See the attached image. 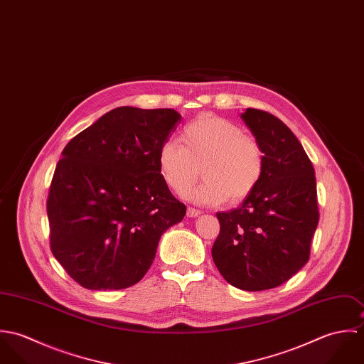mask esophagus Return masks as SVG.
Returning <instances> with one entry per match:
<instances>
[{"label": "esophagus", "instance_id": "34e87169", "mask_svg": "<svg viewBox=\"0 0 364 364\" xmlns=\"http://www.w3.org/2000/svg\"><path fill=\"white\" fill-rule=\"evenodd\" d=\"M186 214H188V217H198V215H200V214H202V211H200V210H198V208H188V210H186Z\"/></svg>", "mask_w": 364, "mask_h": 364}]
</instances>
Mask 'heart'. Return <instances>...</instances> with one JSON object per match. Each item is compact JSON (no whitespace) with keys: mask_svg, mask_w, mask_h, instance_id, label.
I'll return each mask as SVG.
<instances>
[{"mask_svg":"<svg viewBox=\"0 0 364 364\" xmlns=\"http://www.w3.org/2000/svg\"><path fill=\"white\" fill-rule=\"evenodd\" d=\"M156 165L165 185L178 195L188 192L202 173L205 181L193 193L195 200L237 205L258 188L266 159L259 141L237 123L202 114L183 127L179 144L161 146Z\"/></svg>","mask_w":364,"mask_h":364,"instance_id":"obj_1","label":"heart"}]
</instances>
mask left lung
<instances>
[{
	"label": "left lung",
	"instance_id": "8db88e82",
	"mask_svg": "<svg viewBox=\"0 0 364 364\" xmlns=\"http://www.w3.org/2000/svg\"><path fill=\"white\" fill-rule=\"evenodd\" d=\"M241 117L263 149L264 173L240 208L217 213L211 255L231 286L260 291L283 284L310 259L316 182L301 143L280 119L252 107Z\"/></svg>",
	"mask_w": 364,
	"mask_h": 364
}]
</instances>
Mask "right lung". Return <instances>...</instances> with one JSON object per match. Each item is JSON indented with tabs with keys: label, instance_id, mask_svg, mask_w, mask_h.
Segmentation results:
<instances>
[{
	"label": "right lung",
	"instance_id": "right-lung-1",
	"mask_svg": "<svg viewBox=\"0 0 364 364\" xmlns=\"http://www.w3.org/2000/svg\"><path fill=\"white\" fill-rule=\"evenodd\" d=\"M179 122L173 109L120 106L64 147L48 198L50 250L80 286L139 283L161 235L185 217L156 165Z\"/></svg>",
	"mask_w": 364,
	"mask_h": 364
}]
</instances>
